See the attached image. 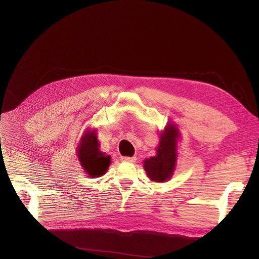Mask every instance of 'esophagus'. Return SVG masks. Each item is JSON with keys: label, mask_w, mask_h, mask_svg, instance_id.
<instances>
[{"label": "esophagus", "mask_w": 259, "mask_h": 259, "mask_svg": "<svg viewBox=\"0 0 259 259\" xmlns=\"http://www.w3.org/2000/svg\"><path fill=\"white\" fill-rule=\"evenodd\" d=\"M120 160L123 162H136L137 158L136 157H121Z\"/></svg>", "instance_id": "34e87169"}]
</instances>
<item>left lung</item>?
Segmentation results:
<instances>
[{
  "instance_id": "1",
  "label": "left lung",
  "mask_w": 259,
  "mask_h": 259,
  "mask_svg": "<svg viewBox=\"0 0 259 259\" xmlns=\"http://www.w3.org/2000/svg\"><path fill=\"white\" fill-rule=\"evenodd\" d=\"M180 134L178 128L172 123H168L160 135L157 155L144 161L147 176L156 183H164L174 175L177 163V145Z\"/></svg>"
}]
</instances>
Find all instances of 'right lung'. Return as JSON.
Returning <instances> with one entry per match:
<instances>
[{"instance_id": "obj_1", "label": "right lung", "mask_w": 259, "mask_h": 259, "mask_svg": "<svg viewBox=\"0 0 259 259\" xmlns=\"http://www.w3.org/2000/svg\"><path fill=\"white\" fill-rule=\"evenodd\" d=\"M99 146L100 144L97 139L96 130H87L76 149L81 167L91 178L101 177L111 163V157L101 152Z\"/></svg>"}]
</instances>
